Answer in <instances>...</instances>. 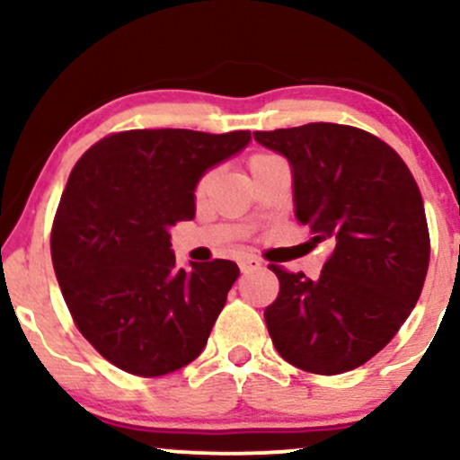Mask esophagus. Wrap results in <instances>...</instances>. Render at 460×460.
<instances>
[{"label": "esophagus", "instance_id": "1", "mask_svg": "<svg viewBox=\"0 0 460 460\" xmlns=\"http://www.w3.org/2000/svg\"><path fill=\"white\" fill-rule=\"evenodd\" d=\"M261 268V261L257 260V257H244V260L240 261V270L242 272H252V270H260Z\"/></svg>", "mask_w": 460, "mask_h": 460}]
</instances>
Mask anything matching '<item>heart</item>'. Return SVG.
<instances>
[{"instance_id": "heart-1", "label": "heart", "mask_w": 460, "mask_h": 460, "mask_svg": "<svg viewBox=\"0 0 460 460\" xmlns=\"http://www.w3.org/2000/svg\"><path fill=\"white\" fill-rule=\"evenodd\" d=\"M261 157H268V155H255V157H252V160H251V164L257 162V160H261Z\"/></svg>"}]
</instances>
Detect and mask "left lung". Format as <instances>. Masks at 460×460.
<instances>
[{
	"mask_svg": "<svg viewBox=\"0 0 460 460\" xmlns=\"http://www.w3.org/2000/svg\"><path fill=\"white\" fill-rule=\"evenodd\" d=\"M292 168L294 216L332 252L320 279L270 266L281 289L266 324L285 361L341 374L369 361L413 311L430 260L424 200L402 157L335 123L255 131Z\"/></svg>",
	"mask_w": 460,
	"mask_h": 460,
	"instance_id": "obj_1",
	"label": "left lung"
}]
</instances>
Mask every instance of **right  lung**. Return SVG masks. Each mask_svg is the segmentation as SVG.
<instances>
[{
	"instance_id": "right-lung-1",
	"label": "right lung",
	"mask_w": 460,
	"mask_h": 460,
	"mask_svg": "<svg viewBox=\"0 0 460 460\" xmlns=\"http://www.w3.org/2000/svg\"><path fill=\"white\" fill-rule=\"evenodd\" d=\"M248 142L251 131L131 129L79 157L58 205L51 261L79 332L112 366L162 376L203 352L240 268H177L171 229L194 218L200 177Z\"/></svg>"
}]
</instances>
